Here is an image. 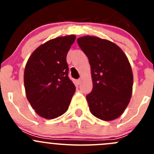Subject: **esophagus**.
Wrapping results in <instances>:
<instances>
[{"label": "esophagus", "mask_w": 154, "mask_h": 154, "mask_svg": "<svg viewBox=\"0 0 154 154\" xmlns=\"http://www.w3.org/2000/svg\"><path fill=\"white\" fill-rule=\"evenodd\" d=\"M77 83H78V84H80V83H81V79H78V80H77Z\"/></svg>", "instance_id": "obj_1"}]
</instances>
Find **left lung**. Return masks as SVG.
<instances>
[{
    "mask_svg": "<svg viewBox=\"0 0 154 154\" xmlns=\"http://www.w3.org/2000/svg\"><path fill=\"white\" fill-rule=\"evenodd\" d=\"M77 42L91 66L93 88L86 95L90 112L101 120H114L131 98L133 76L128 59L108 40L86 35Z\"/></svg>",
    "mask_w": 154,
    "mask_h": 154,
    "instance_id": "obj_1",
    "label": "left lung"
}]
</instances>
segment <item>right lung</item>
Wrapping results in <instances>:
<instances>
[{"mask_svg": "<svg viewBox=\"0 0 154 154\" xmlns=\"http://www.w3.org/2000/svg\"><path fill=\"white\" fill-rule=\"evenodd\" d=\"M74 35L49 40L33 51L24 70L27 98L35 112L54 119L68 110L75 92L68 77L67 54L75 41Z\"/></svg>", "mask_w": 154, "mask_h": 154, "instance_id": "1", "label": "right lung"}]
</instances>
